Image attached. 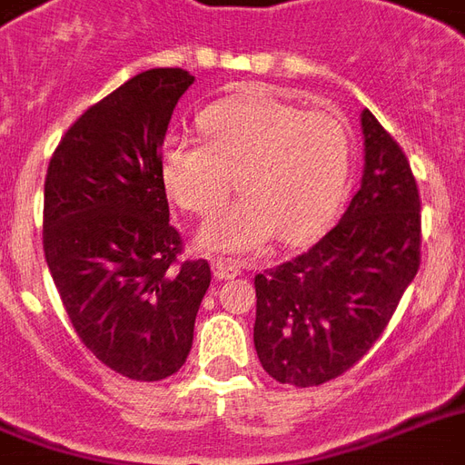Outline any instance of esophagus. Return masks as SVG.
<instances>
[{
	"label": "esophagus",
	"mask_w": 465,
	"mask_h": 465,
	"mask_svg": "<svg viewBox=\"0 0 465 465\" xmlns=\"http://www.w3.org/2000/svg\"><path fill=\"white\" fill-rule=\"evenodd\" d=\"M212 272H214V278L217 280H232L236 275H241V265L232 263V261H226V258H217L214 263H212Z\"/></svg>",
	"instance_id": "obj_1"
}]
</instances>
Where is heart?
<instances>
[{
  "label": "heart",
  "mask_w": 465,
  "mask_h": 465,
  "mask_svg": "<svg viewBox=\"0 0 465 465\" xmlns=\"http://www.w3.org/2000/svg\"><path fill=\"white\" fill-rule=\"evenodd\" d=\"M204 141L168 136L158 170L170 200L207 217L233 185L241 200L204 222L197 243L217 253H251L272 236L302 243L341 209L351 177V134L327 109L302 112L272 97L226 99L209 106Z\"/></svg>",
  "instance_id": "1"
}]
</instances>
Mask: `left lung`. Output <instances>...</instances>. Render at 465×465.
<instances>
[{
    "mask_svg": "<svg viewBox=\"0 0 465 465\" xmlns=\"http://www.w3.org/2000/svg\"><path fill=\"white\" fill-rule=\"evenodd\" d=\"M363 177L341 222L256 275L253 343L265 373L310 388L366 353L420 271V193L402 148L361 112Z\"/></svg>",
    "mask_w": 465,
    "mask_h": 465,
    "instance_id": "obj_1",
    "label": "left lung"
}]
</instances>
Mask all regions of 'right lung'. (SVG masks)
I'll list each match as a JSON object with an SVG mask.
<instances>
[{"mask_svg":"<svg viewBox=\"0 0 465 465\" xmlns=\"http://www.w3.org/2000/svg\"><path fill=\"white\" fill-rule=\"evenodd\" d=\"M183 67L138 73L77 119L48 165L45 263L77 336L131 381L177 373L193 349L207 261L180 263L158 170Z\"/></svg>","mask_w":465,"mask_h":465,"instance_id":"right-lung-1","label":"right lung"}]
</instances>
